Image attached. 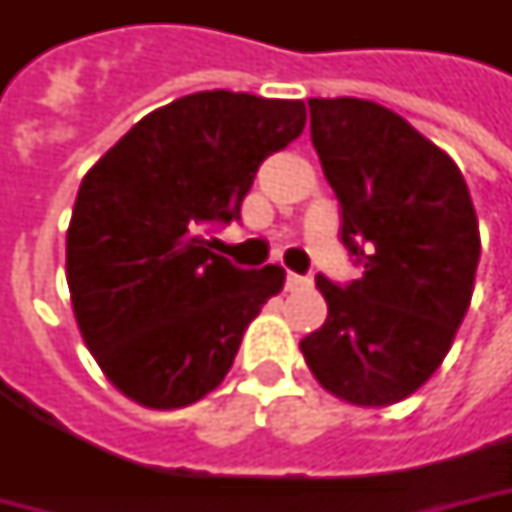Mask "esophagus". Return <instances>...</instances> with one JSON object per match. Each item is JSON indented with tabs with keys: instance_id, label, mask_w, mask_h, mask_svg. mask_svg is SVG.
<instances>
[{
	"instance_id": "34e87169",
	"label": "esophagus",
	"mask_w": 512,
	"mask_h": 512,
	"mask_svg": "<svg viewBox=\"0 0 512 512\" xmlns=\"http://www.w3.org/2000/svg\"><path fill=\"white\" fill-rule=\"evenodd\" d=\"M310 285H313V282H310V276H302V273H293V270H287L285 290L296 293V290H305V287H310Z\"/></svg>"
}]
</instances>
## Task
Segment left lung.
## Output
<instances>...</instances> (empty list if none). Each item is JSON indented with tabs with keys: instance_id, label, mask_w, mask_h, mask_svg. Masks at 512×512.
Instances as JSON below:
<instances>
[{
	"instance_id": "8db88e82",
	"label": "left lung",
	"mask_w": 512,
	"mask_h": 512,
	"mask_svg": "<svg viewBox=\"0 0 512 512\" xmlns=\"http://www.w3.org/2000/svg\"><path fill=\"white\" fill-rule=\"evenodd\" d=\"M310 139L342 207L339 239L362 276H316L327 319L299 347L327 393L384 407L416 393L462 325L479 219L456 162L367 99H310Z\"/></svg>"
}]
</instances>
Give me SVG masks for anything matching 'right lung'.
Masks as SVG:
<instances>
[{
	"label": "right lung",
	"mask_w": 512,
	"mask_h": 512,
	"mask_svg": "<svg viewBox=\"0 0 512 512\" xmlns=\"http://www.w3.org/2000/svg\"><path fill=\"white\" fill-rule=\"evenodd\" d=\"M305 102L190 93L85 173L68 227V287L82 339L116 390L153 410L216 390L285 270H242L205 233L230 225L256 170L305 130Z\"/></svg>",
	"instance_id": "obj_1"
}]
</instances>
